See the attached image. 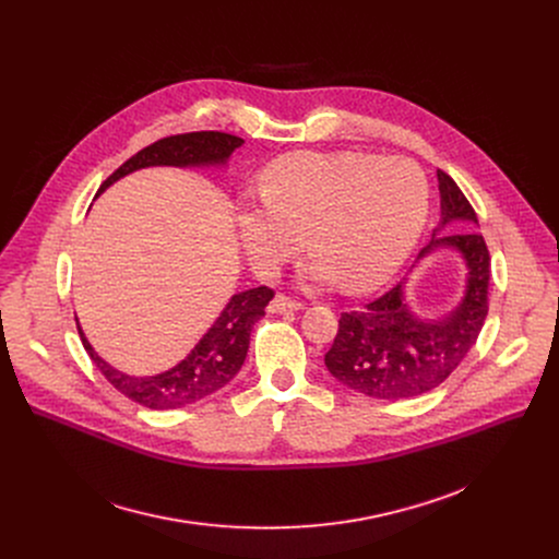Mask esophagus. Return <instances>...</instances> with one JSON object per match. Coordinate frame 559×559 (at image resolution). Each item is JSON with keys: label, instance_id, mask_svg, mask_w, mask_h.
Segmentation results:
<instances>
[{"label": "esophagus", "instance_id": "1", "mask_svg": "<svg viewBox=\"0 0 559 559\" xmlns=\"http://www.w3.org/2000/svg\"><path fill=\"white\" fill-rule=\"evenodd\" d=\"M305 305L300 302V300H296V298H289V296H285V294H276L274 296V300L270 302V311L272 313H281V311H298V309H302Z\"/></svg>", "mask_w": 559, "mask_h": 559}]
</instances>
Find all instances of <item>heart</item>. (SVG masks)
Segmentation results:
<instances>
[{"label":"heart","instance_id":"obj_1","mask_svg":"<svg viewBox=\"0 0 559 559\" xmlns=\"http://www.w3.org/2000/svg\"><path fill=\"white\" fill-rule=\"evenodd\" d=\"M429 181L412 158L294 152L263 173V205L238 216L250 261L272 274L302 246L311 281L347 292L382 285L412 254L429 214Z\"/></svg>","mask_w":559,"mask_h":559}]
</instances>
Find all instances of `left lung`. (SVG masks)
<instances>
[{
    "label": "left lung",
    "instance_id": "obj_1",
    "mask_svg": "<svg viewBox=\"0 0 559 559\" xmlns=\"http://www.w3.org/2000/svg\"><path fill=\"white\" fill-rule=\"evenodd\" d=\"M440 227L464 221L477 225L475 210L455 186L438 170ZM436 229V231H438ZM438 248H453L468 267L460 305L444 318H418L405 300V281L362 305L341 313L332 349L325 354L330 373L376 401H407L442 384L466 358L483 332L489 313L491 257L483 234L475 229L433 234L418 261Z\"/></svg>",
    "mask_w": 559,
    "mask_h": 559
}]
</instances>
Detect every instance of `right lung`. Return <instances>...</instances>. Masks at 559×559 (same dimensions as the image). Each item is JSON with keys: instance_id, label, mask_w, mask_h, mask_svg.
<instances>
[{"instance_id": "obj_1", "label": "right lung", "mask_w": 559, "mask_h": 559, "mask_svg": "<svg viewBox=\"0 0 559 559\" xmlns=\"http://www.w3.org/2000/svg\"><path fill=\"white\" fill-rule=\"evenodd\" d=\"M243 143L241 136L227 132H186L158 139L152 145L139 150L130 156L123 166H119L99 188L104 192L108 186L119 181L121 177L150 168V166H216L225 164L227 156ZM274 298V289L261 285L241 294H234L216 323L207 330V334L197 343V347L173 369L156 376H128L115 367H110L104 358L95 354L82 328L76 325L82 336L84 349L97 365V369L106 376V380L121 391L130 401L147 407V409H181L192 405L201 397L225 386L241 369L250 347V334L254 325L265 316L267 302Z\"/></svg>"}]
</instances>
